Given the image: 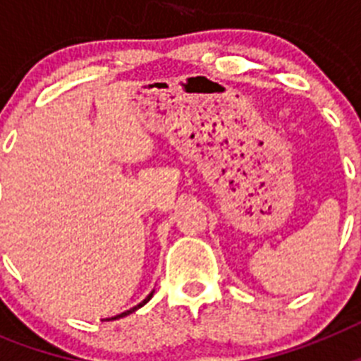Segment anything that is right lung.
<instances>
[{
  "instance_id": "add662e5",
  "label": "right lung",
  "mask_w": 361,
  "mask_h": 361,
  "mask_svg": "<svg viewBox=\"0 0 361 361\" xmlns=\"http://www.w3.org/2000/svg\"><path fill=\"white\" fill-rule=\"evenodd\" d=\"M152 296H153V291H152V293H149V295H148V296H146V298H145V300H142L141 304H139V305H135V307H132V309H130V311H126V312H121V314H117V317H114V318H111V320H117V318H123V317H126V314H130V312L137 311V309H139V307H142V305H145V304H146V302H148V300H149V298H152Z\"/></svg>"
}]
</instances>
